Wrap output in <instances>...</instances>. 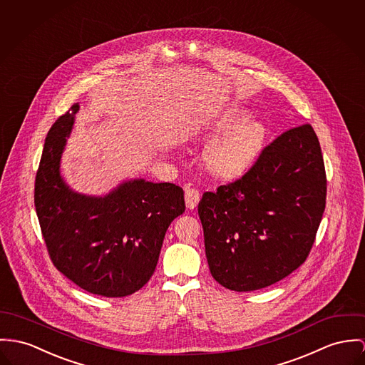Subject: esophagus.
<instances>
[{
	"label": "esophagus",
	"mask_w": 365,
	"mask_h": 365,
	"mask_svg": "<svg viewBox=\"0 0 365 365\" xmlns=\"http://www.w3.org/2000/svg\"><path fill=\"white\" fill-rule=\"evenodd\" d=\"M185 200H186V207L189 210L196 208V205L198 204V201H200V192L196 190V189L187 187L186 193H185Z\"/></svg>",
	"instance_id": "1"
}]
</instances>
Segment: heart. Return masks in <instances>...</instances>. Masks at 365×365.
Returning <instances> with one entry per match:
<instances>
[{
    "instance_id": "obj_1",
    "label": "heart",
    "mask_w": 365,
    "mask_h": 365,
    "mask_svg": "<svg viewBox=\"0 0 365 365\" xmlns=\"http://www.w3.org/2000/svg\"><path fill=\"white\" fill-rule=\"evenodd\" d=\"M205 153L207 167L218 178H235L245 173L262 153L268 129L259 120L250 119V111L233 104L211 120L207 136L215 138Z\"/></svg>"
}]
</instances>
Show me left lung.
Instances as JSON below:
<instances>
[{"instance_id":"left-lung-1","label":"left lung","mask_w":365,"mask_h":365,"mask_svg":"<svg viewBox=\"0 0 365 365\" xmlns=\"http://www.w3.org/2000/svg\"><path fill=\"white\" fill-rule=\"evenodd\" d=\"M325 200L314 129L284 132L242 179L204 193L198 202L214 279L229 290L252 292L290 275L309 255Z\"/></svg>"}]
</instances>
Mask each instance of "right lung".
Instances as JSON below:
<instances>
[{
	"instance_id": "right-lung-1",
	"label": "right lung",
	"mask_w": 365,
	"mask_h": 365,
	"mask_svg": "<svg viewBox=\"0 0 365 365\" xmlns=\"http://www.w3.org/2000/svg\"><path fill=\"white\" fill-rule=\"evenodd\" d=\"M79 108L59 116L46 138L36 212L59 272L88 293L125 297L154 274L165 232L185 212L183 189L136 178L101 196L75 192L61 175V158Z\"/></svg>"
}]
</instances>
